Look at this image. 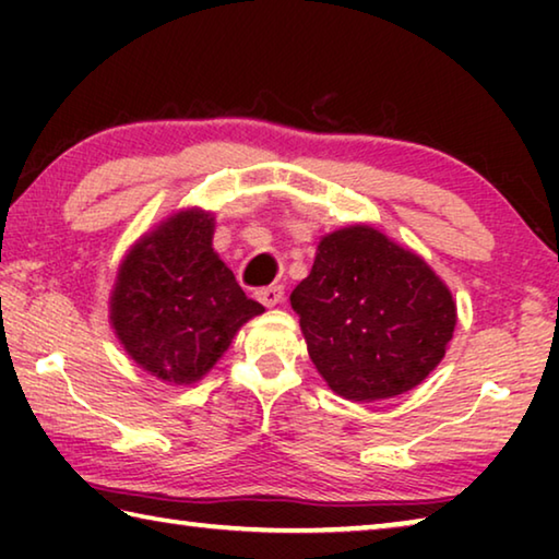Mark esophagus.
Here are the masks:
<instances>
[{"mask_svg": "<svg viewBox=\"0 0 559 559\" xmlns=\"http://www.w3.org/2000/svg\"><path fill=\"white\" fill-rule=\"evenodd\" d=\"M257 298H259L266 308H273V306H278V302L283 300V288H281V286L259 288V290H257Z\"/></svg>", "mask_w": 559, "mask_h": 559, "instance_id": "1", "label": "esophagus"}]
</instances>
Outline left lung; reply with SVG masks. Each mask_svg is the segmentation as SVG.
Instances as JSON below:
<instances>
[{
	"label": "left lung",
	"instance_id": "obj_1",
	"mask_svg": "<svg viewBox=\"0 0 559 559\" xmlns=\"http://www.w3.org/2000/svg\"><path fill=\"white\" fill-rule=\"evenodd\" d=\"M290 306L316 370L349 402L414 390L437 370L456 328V300L437 271L370 224L318 241Z\"/></svg>",
	"mask_w": 559,
	"mask_h": 559
}]
</instances>
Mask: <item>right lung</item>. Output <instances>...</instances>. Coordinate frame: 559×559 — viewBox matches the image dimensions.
Segmentation results:
<instances>
[{"label":"right lung","instance_id":"add662e5","mask_svg":"<svg viewBox=\"0 0 559 559\" xmlns=\"http://www.w3.org/2000/svg\"><path fill=\"white\" fill-rule=\"evenodd\" d=\"M214 224L202 206L169 214L130 246L112 283V333L140 370L167 384L200 382L266 310L212 249Z\"/></svg>","mask_w":559,"mask_h":559}]
</instances>
